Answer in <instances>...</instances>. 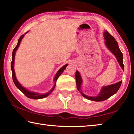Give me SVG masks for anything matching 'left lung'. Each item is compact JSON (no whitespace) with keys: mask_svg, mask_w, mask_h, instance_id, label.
Instances as JSON below:
<instances>
[{"mask_svg":"<svg viewBox=\"0 0 134 134\" xmlns=\"http://www.w3.org/2000/svg\"><path fill=\"white\" fill-rule=\"evenodd\" d=\"M104 36V38L105 39V44H106L107 47L109 48L111 52L114 54L115 56L116 57V58H117L118 61L119 63V64H120L122 69L124 70V64L123 63V53H122L121 51L119 49L117 41H116L115 38L112 35H110L107 31H105V32ZM75 79L76 87H77V89L79 92L81 93V94L86 98L94 101H102L106 100L107 99L109 98L110 97L115 94L118 92L119 88H120L122 82V81H120V82H119L116 83L109 85V86H104L102 88L101 93L97 96L90 97L86 96L82 92L81 89L82 79L78 71L75 72Z\"/></svg>","mask_w":134,"mask_h":134,"instance_id":"obj_1","label":"left lung"}]
</instances>
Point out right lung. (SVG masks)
Instances as JSON below:
<instances>
[{"mask_svg":"<svg viewBox=\"0 0 134 134\" xmlns=\"http://www.w3.org/2000/svg\"><path fill=\"white\" fill-rule=\"evenodd\" d=\"M27 33V32H26ZM24 36V35H22L21 37H20L19 40H18V44H17L16 46L14 48V49H13V53H12V56H13V59H12V61H11V71H12V77H13V80L14 84H15V86H16V87L19 89L21 91V92L23 93L27 97L29 98H32V99H40V98H43L45 97L48 96V95L49 94L52 92L54 88L55 87V85H56V82L57 81V79L59 78V76L63 72V71L65 69V68L68 65V64H65L64 65L63 67H62L60 69L58 72H57V74L55 75V79H54V81H55V85H54V86L53 87V88L52 89V90H51V91H49L48 93H47L45 94H40L39 93H35V92H29V91L27 90L26 89H25V88L21 86V85L20 84L18 81H17V79L15 77V72H14V58H15V52L16 49H18V48L19 47V45L20 44V42L21 41V40L23 38V37Z\"/></svg>","mask_w":134,"mask_h":134,"instance_id":"add662e5","label":"right lung"}]
</instances>
